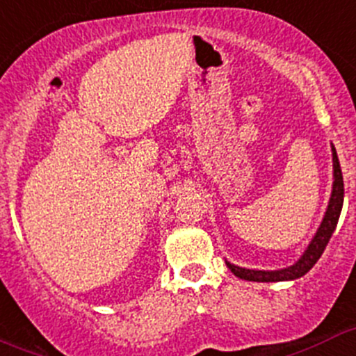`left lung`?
Returning <instances> with one entry per match:
<instances>
[{
  "label": "left lung",
  "instance_id": "left-lung-1",
  "mask_svg": "<svg viewBox=\"0 0 356 356\" xmlns=\"http://www.w3.org/2000/svg\"><path fill=\"white\" fill-rule=\"evenodd\" d=\"M332 168H334V183H332V193H330L329 206H327L325 216H323L322 223H320L318 230H316L315 237L312 238L309 245L306 251L302 252L301 258L294 263L293 266H287L282 270H248L235 266L227 261V266L235 277L242 280H249V282H282V280H296L308 273L313 268L316 261L322 256L323 249L329 244L330 237H332L334 230H336L337 220H339L341 209H343V199H344V183H343V173H341L339 159H337L336 149L332 145Z\"/></svg>",
  "mask_w": 356,
  "mask_h": 356
}]
</instances>
